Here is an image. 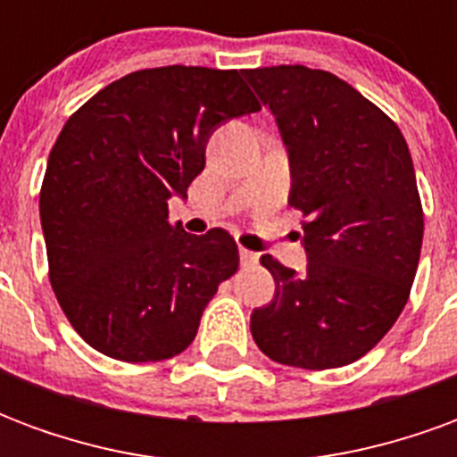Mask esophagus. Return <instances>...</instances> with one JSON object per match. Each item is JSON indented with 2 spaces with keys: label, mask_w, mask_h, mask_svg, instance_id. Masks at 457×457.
<instances>
[{
  "label": "esophagus",
  "mask_w": 457,
  "mask_h": 457,
  "mask_svg": "<svg viewBox=\"0 0 457 457\" xmlns=\"http://www.w3.org/2000/svg\"><path fill=\"white\" fill-rule=\"evenodd\" d=\"M239 259H242V264L245 267H254V264H259V254L257 252H249V249H239Z\"/></svg>",
  "instance_id": "obj_1"
}]
</instances>
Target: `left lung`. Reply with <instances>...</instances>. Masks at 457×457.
Masks as SVG:
<instances>
[{"label": "left lung", "mask_w": 457, "mask_h": 457, "mask_svg": "<svg viewBox=\"0 0 457 457\" xmlns=\"http://www.w3.org/2000/svg\"><path fill=\"white\" fill-rule=\"evenodd\" d=\"M288 151V205L306 215L303 274L264 254L277 291L252 311L274 362L343 367L372 350L409 301L423 210L406 139L353 85L306 65L245 71Z\"/></svg>", "instance_id": "8db88e82"}]
</instances>
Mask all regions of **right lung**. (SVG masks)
<instances>
[{
	"label": "right lung",
	"instance_id": "obj_1",
	"mask_svg": "<svg viewBox=\"0 0 457 457\" xmlns=\"http://www.w3.org/2000/svg\"><path fill=\"white\" fill-rule=\"evenodd\" d=\"M237 71H137L90 97L58 134L44 186L48 278L75 333L121 362L180 354L239 267L229 232L169 222L228 120L259 112Z\"/></svg>",
	"mask_w": 457,
	"mask_h": 457
}]
</instances>
